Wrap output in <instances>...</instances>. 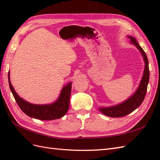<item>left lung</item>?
Masks as SVG:
<instances>
[{
  "label": "left lung",
  "instance_id": "8db88e82",
  "mask_svg": "<svg viewBox=\"0 0 160 160\" xmlns=\"http://www.w3.org/2000/svg\"><path fill=\"white\" fill-rule=\"evenodd\" d=\"M128 38L131 39V43L137 47V48L140 51L142 56L144 58L145 63L144 74L138 89L135 91V93L132 95L128 99L124 101V102L115 105V106L113 107L99 108V111L108 117L120 118L124 117L125 115H127L129 113H132L138 107L140 106L144 99L146 93H147V87L149 81V68L147 54L144 52V51L142 49V47L139 45L138 42L135 38L131 36H128Z\"/></svg>",
  "mask_w": 160,
  "mask_h": 160
}]
</instances>
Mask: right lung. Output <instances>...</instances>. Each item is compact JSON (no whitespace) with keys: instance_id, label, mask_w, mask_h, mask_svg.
<instances>
[{"instance_id":"right-lung-1","label":"right lung","mask_w":160,"mask_h":160,"mask_svg":"<svg viewBox=\"0 0 160 160\" xmlns=\"http://www.w3.org/2000/svg\"><path fill=\"white\" fill-rule=\"evenodd\" d=\"M8 80L10 90L15 100L24 113L28 116L40 120H52L63 117L67 113L69 107V100L71 91V82L64 86L60 95V97L55 102L50 104H33L24 100L20 98L14 91L10 82L9 73Z\"/></svg>"}]
</instances>
